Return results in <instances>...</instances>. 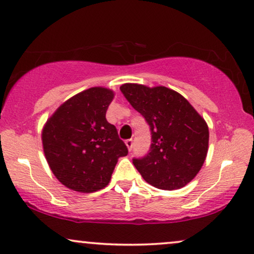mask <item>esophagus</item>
<instances>
[{
	"mask_svg": "<svg viewBox=\"0 0 254 254\" xmlns=\"http://www.w3.org/2000/svg\"><path fill=\"white\" fill-rule=\"evenodd\" d=\"M125 145H127V150H129V152L132 151V147H133V140L132 139H127V141H125Z\"/></svg>",
	"mask_w": 254,
	"mask_h": 254,
	"instance_id": "obj_1",
	"label": "esophagus"
}]
</instances>
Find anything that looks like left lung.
<instances>
[{
    "mask_svg": "<svg viewBox=\"0 0 254 254\" xmlns=\"http://www.w3.org/2000/svg\"><path fill=\"white\" fill-rule=\"evenodd\" d=\"M125 99L150 125L148 153L132 162L147 184L165 190L185 187L203 166L208 153L205 121L181 94L166 87L121 86Z\"/></svg>",
    "mask_w": 254,
    "mask_h": 254,
    "instance_id": "8db88e82",
    "label": "left lung"
}]
</instances>
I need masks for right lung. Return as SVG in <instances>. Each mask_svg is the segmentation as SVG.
<instances>
[{
    "mask_svg": "<svg viewBox=\"0 0 254 254\" xmlns=\"http://www.w3.org/2000/svg\"><path fill=\"white\" fill-rule=\"evenodd\" d=\"M114 96L108 88H89L63 103L44 125L47 164L72 190L93 192L107 187L118 158L127 154L115 125L106 118Z\"/></svg>",
    "mask_w": 254,
    "mask_h": 254,
    "instance_id": "1",
    "label": "right lung"
}]
</instances>
